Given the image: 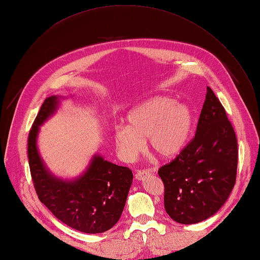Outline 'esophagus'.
<instances>
[{
  "instance_id": "34e87169",
  "label": "esophagus",
  "mask_w": 260,
  "mask_h": 260,
  "mask_svg": "<svg viewBox=\"0 0 260 260\" xmlns=\"http://www.w3.org/2000/svg\"><path fill=\"white\" fill-rule=\"evenodd\" d=\"M155 172V169H148V170H140V171H138L137 173H136V179H138V180H143L146 176H148V175H151L152 173H154Z\"/></svg>"
}]
</instances>
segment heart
Segmentation results:
<instances>
[{
  "mask_svg": "<svg viewBox=\"0 0 260 260\" xmlns=\"http://www.w3.org/2000/svg\"><path fill=\"white\" fill-rule=\"evenodd\" d=\"M189 108L169 97H155L135 107L126 116V126H118L114 140L120 156L134 161L142 153L145 140L153 151L170 158L179 154L192 128Z\"/></svg>",
  "mask_w": 260,
  "mask_h": 260,
  "instance_id": "1",
  "label": "heart"
}]
</instances>
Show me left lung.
Returning <instances> with one entry per match:
<instances>
[{"instance_id": "left-lung-1", "label": "left lung", "mask_w": 260, "mask_h": 260, "mask_svg": "<svg viewBox=\"0 0 260 260\" xmlns=\"http://www.w3.org/2000/svg\"><path fill=\"white\" fill-rule=\"evenodd\" d=\"M237 163L235 131L219 99L208 87L194 138L158 171L169 216L182 224L213 216L235 185Z\"/></svg>"}]
</instances>
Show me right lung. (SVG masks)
I'll use <instances>...</instances> for the list:
<instances>
[{"label":"right lung","mask_w":260,"mask_h":260,"mask_svg":"<svg viewBox=\"0 0 260 260\" xmlns=\"http://www.w3.org/2000/svg\"><path fill=\"white\" fill-rule=\"evenodd\" d=\"M58 97L46 98L29 131L27 154L36 193L59 220L88 234L103 233L119 220L124 209L133 173L95 155L87 171L74 181L53 177L44 167L37 148L39 126L58 107Z\"/></svg>","instance_id":"add662e5"}]
</instances>
